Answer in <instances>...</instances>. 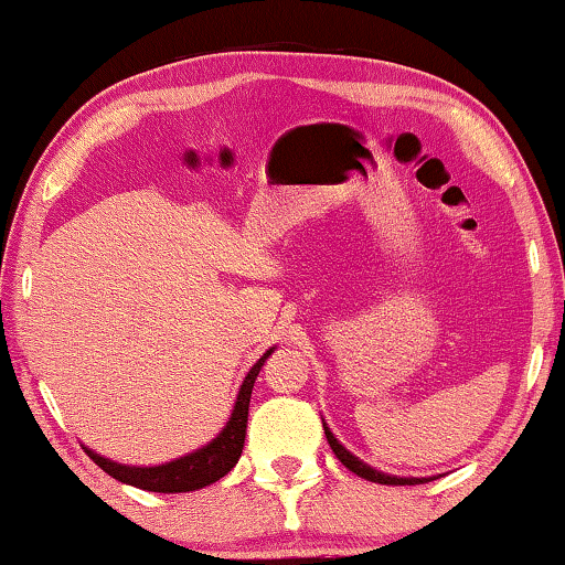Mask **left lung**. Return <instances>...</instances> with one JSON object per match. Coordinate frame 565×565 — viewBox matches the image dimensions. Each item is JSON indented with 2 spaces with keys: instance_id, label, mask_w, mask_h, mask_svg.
<instances>
[{
  "instance_id": "left-lung-1",
  "label": "left lung",
  "mask_w": 565,
  "mask_h": 565,
  "mask_svg": "<svg viewBox=\"0 0 565 565\" xmlns=\"http://www.w3.org/2000/svg\"><path fill=\"white\" fill-rule=\"evenodd\" d=\"M323 434H327V441H329V446H331V451L337 454L339 461H341L343 466H347L351 473L366 478V481L386 483V486H414V483H426V481H428V478H401V476L381 473V471H376V468H371L369 463H363L361 458H356L351 451H347V448H343V446L337 441V436L331 434V428H329L327 424H323Z\"/></svg>"
}]
</instances>
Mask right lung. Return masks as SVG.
<instances>
[{
	"mask_svg": "<svg viewBox=\"0 0 565 565\" xmlns=\"http://www.w3.org/2000/svg\"><path fill=\"white\" fill-rule=\"evenodd\" d=\"M274 349H269L264 356L248 369L238 396L234 401V411L228 416L222 434L212 438L204 448H196L186 456L177 458V461L161 463V466H124L117 461H109L99 454H94L92 448H84L87 456L97 463L102 471H107L111 478H117L121 483L137 486V489L154 491V493H186L204 489L209 483H216L218 478H224L236 466L238 456H242L244 438H246V420H248V401H252L254 381L259 376L264 361L269 359Z\"/></svg>",
	"mask_w": 565,
	"mask_h": 565,
	"instance_id": "obj_1",
	"label": "right lung"
}]
</instances>
